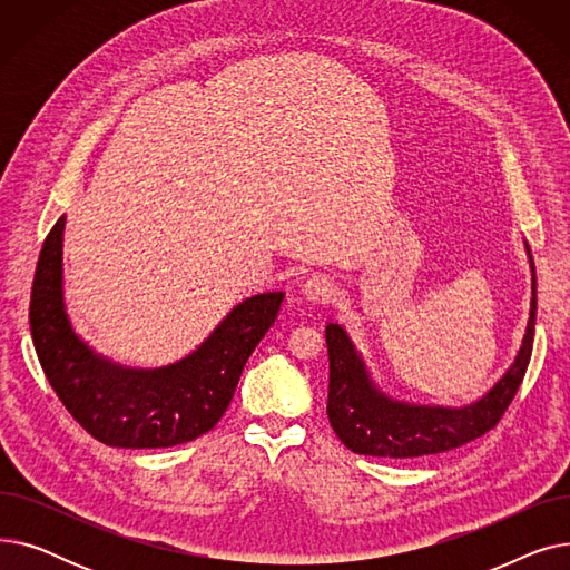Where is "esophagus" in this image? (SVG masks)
Segmentation results:
<instances>
[{
	"label": "esophagus",
	"mask_w": 570,
	"mask_h": 570,
	"mask_svg": "<svg viewBox=\"0 0 570 570\" xmlns=\"http://www.w3.org/2000/svg\"><path fill=\"white\" fill-rule=\"evenodd\" d=\"M333 291H335V279L331 275H323V273L312 275L303 284V295L307 297L309 303H325L327 297L333 295Z\"/></svg>",
	"instance_id": "esophagus-1"
}]
</instances>
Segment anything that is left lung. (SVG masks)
Here are the masks:
<instances>
[{
    "instance_id": "obj_1",
    "label": "left lung",
    "mask_w": 570,
    "mask_h": 570,
    "mask_svg": "<svg viewBox=\"0 0 570 570\" xmlns=\"http://www.w3.org/2000/svg\"><path fill=\"white\" fill-rule=\"evenodd\" d=\"M529 252V247H527ZM531 265V312L527 335L515 363L494 383L481 400L451 409L409 404L383 395L365 367L363 355L355 351L344 325H325L331 383H327V417L335 434L353 453L372 458H423L453 451L490 432L513 402L524 379L535 327V273Z\"/></svg>"
}]
</instances>
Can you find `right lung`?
I'll list each match as a JSON object with an SVG mask.
<instances>
[{
	"mask_svg": "<svg viewBox=\"0 0 570 570\" xmlns=\"http://www.w3.org/2000/svg\"><path fill=\"white\" fill-rule=\"evenodd\" d=\"M67 217L48 233L29 303V327L52 391L85 432L117 448H168L213 430L249 355L275 323L284 293H261L230 309L194 353L159 370L119 367L89 348L69 323L62 291Z\"/></svg>",
	"mask_w": 570,
	"mask_h": 570,
	"instance_id": "obj_1",
	"label": "right lung"
}]
</instances>
